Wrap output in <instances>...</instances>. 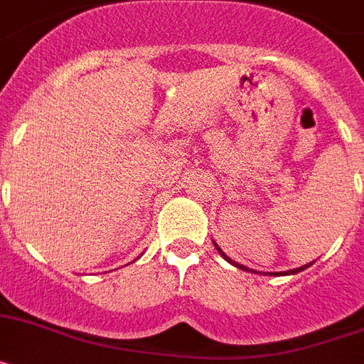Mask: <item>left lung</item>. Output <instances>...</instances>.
Here are the masks:
<instances>
[{
  "label": "left lung",
  "instance_id": "left-lung-1",
  "mask_svg": "<svg viewBox=\"0 0 364 364\" xmlns=\"http://www.w3.org/2000/svg\"><path fill=\"white\" fill-rule=\"evenodd\" d=\"M214 247H216V249H218V251H220V255H221V257L225 258V260H227V262H230V264L235 265V267H238V269H243V271H251V269H249V267H245V265L238 264V262H235V260H230V258H229V257H227L225 252H223V251H221V249H220V247H218L216 243H214ZM311 264H314V262H309V264H308V265H302V267H296V269H289V271H284V273H269V274H273V277H277V274H295V273H300V271H304V269H306V267H309V265H311ZM252 273H257V271H252ZM264 274H265V273H264Z\"/></svg>",
  "mask_w": 364,
  "mask_h": 364
}]
</instances>
